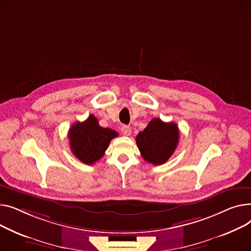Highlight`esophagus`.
Wrapping results in <instances>:
<instances>
[{
  "label": "esophagus",
  "instance_id": "obj_1",
  "mask_svg": "<svg viewBox=\"0 0 251 251\" xmlns=\"http://www.w3.org/2000/svg\"><path fill=\"white\" fill-rule=\"evenodd\" d=\"M122 132L125 136H129L131 134V128L127 126H122Z\"/></svg>",
  "mask_w": 251,
  "mask_h": 251
}]
</instances>
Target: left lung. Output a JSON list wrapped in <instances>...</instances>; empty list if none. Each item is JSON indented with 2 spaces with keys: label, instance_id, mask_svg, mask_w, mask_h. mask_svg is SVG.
I'll use <instances>...</instances> for the list:
<instances>
[{
  "label": "left lung",
  "instance_id": "1",
  "mask_svg": "<svg viewBox=\"0 0 251 251\" xmlns=\"http://www.w3.org/2000/svg\"><path fill=\"white\" fill-rule=\"evenodd\" d=\"M178 141L177 125L172 122L164 123L160 119H153L136 138L142 157L153 165L165 163L174 153Z\"/></svg>",
  "mask_w": 251,
  "mask_h": 251
}]
</instances>
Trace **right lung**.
Wrapping results in <instances>:
<instances>
[{
	"label": "right lung",
	"instance_id": "right-lung-1",
	"mask_svg": "<svg viewBox=\"0 0 251 251\" xmlns=\"http://www.w3.org/2000/svg\"><path fill=\"white\" fill-rule=\"evenodd\" d=\"M117 136V131L100 126L93 114L83 123L74 124L68 135L73 154L87 165H92L102 158L110 141Z\"/></svg>",
	"mask_w": 251,
	"mask_h": 251
}]
</instances>
